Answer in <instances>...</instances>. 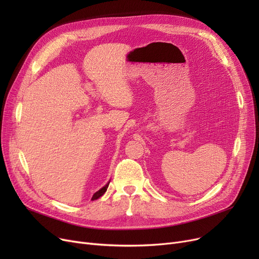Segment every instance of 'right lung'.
I'll use <instances>...</instances> for the list:
<instances>
[{"mask_svg": "<svg viewBox=\"0 0 259 259\" xmlns=\"http://www.w3.org/2000/svg\"><path fill=\"white\" fill-rule=\"evenodd\" d=\"M109 184H110V181H109L103 188H101L99 191H97L95 192L94 194H93V196H92V198H91V200H95V199H98V198H100L101 196H103L104 194H105V192L107 191V189H108V186H109Z\"/></svg>", "mask_w": 259, "mask_h": 259, "instance_id": "1", "label": "right lung"}]
</instances>
